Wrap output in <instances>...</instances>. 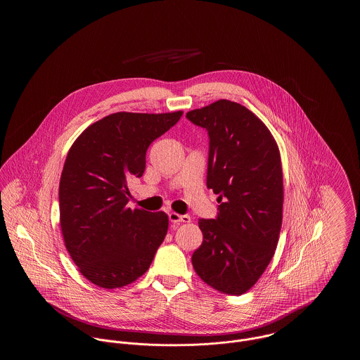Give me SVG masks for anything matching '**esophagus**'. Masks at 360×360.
I'll return each mask as SVG.
<instances>
[{
    "mask_svg": "<svg viewBox=\"0 0 360 360\" xmlns=\"http://www.w3.org/2000/svg\"><path fill=\"white\" fill-rule=\"evenodd\" d=\"M169 219L172 223H190L191 221V217L188 214H178L175 212L169 213Z\"/></svg>",
    "mask_w": 360,
    "mask_h": 360,
    "instance_id": "34e87169",
    "label": "esophagus"
}]
</instances>
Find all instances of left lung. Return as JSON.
<instances>
[{
  "mask_svg": "<svg viewBox=\"0 0 360 360\" xmlns=\"http://www.w3.org/2000/svg\"><path fill=\"white\" fill-rule=\"evenodd\" d=\"M209 135L206 186L219 194V213L200 219L202 244L191 263L216 290H250L274 257L282 226L283 175L274 137L238 103L219 100L186 113Z\"/></svg>",
  "mask_w": 360,
  "mask_h": 360,
  "instance_id": "1",
  "label": "left lung"
}]
</instances>
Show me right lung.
I'll return each instance as SVG.
<instances>
[{
  "mask_svg": "<svg viewBox=\"0 0 360 360\" xmlns=\"http://www.w3.org/2000/svg\"><path fill=\"white\" fill-rule=\"evenodd\" d=\"M182 115L117 112L87 127L69 150L59 182L62 235L81 274L103 289L135 282L165 240L167 214L128 207L127 184L143 175L147 148Z\"/></svg>",
  "mask_w": 360,
  "mask_h": 360,
  "instance_id": "add662e5",
  "label": "right lung"
}]
</instances>
